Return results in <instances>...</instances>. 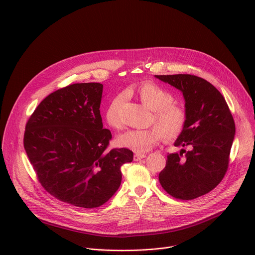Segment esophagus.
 <instances>
[{"label":"esophagus","instance_id":"obj_1","mask_svg":"<svg viewBox=\"0 0 255 255\" xmlns=\"http://www.w3.org/2000/svg\"><path fill=\"white\" fill-rule=\"evenodd\" d=\"M144 157H146V154H145V153H135L134 154V160L135 161H138V160H140Z\"/></svg>","mask_w":255,"mask_h":255}]
</instances>
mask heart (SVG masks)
<instances>
[{
	"instance_id": "b5f03b06",
	"label": "heart",
	"mask_w": 255,
	"mask_h": 255,
	"mask_svg": "<svg viewBox=\"0 0 255 255\" xmlns=\"http://www.w3.org/2000/svg\"><path fill=\"white\" fill-rule=\"evenodd\" d=\"M131 94L136 95L143 105L153 111L151 123L155 126L123 133L118 138L121 146L138 153L145 152L156 145L162 137L165 141H172L185 131L189 118L187 108L173 102V95L168 90L153 82H143L135 87ZM121 103L122 96H116L105 112L107 124L116 130L123 127L120 117Z\"/></svg>"
}]
</instances>
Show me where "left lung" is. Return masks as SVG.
Masks as SVG:
<instances>
[{"mask_svg":"<svg viewBox=\"0 0 255 255\" xmlns=\"http://www.w3.org/2000/svg\"><path fill=\"white\" fill-rule=\"evenodd\" d=\"M155 77L183 92L189 116L185 131L174 143L189 150L167 155L159 183L171 197L193 200L211 192L225 176L234 119L222 94L206 80L193 75Z\"/></svg>","mask_w":255,"mask_h":255,"instance_id":"left-lung-1","label":"left lung"}]
</instances>
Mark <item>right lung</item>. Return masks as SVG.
<instances>
[{
  "instance_id": "1",
  "label": "right lung",
  "mask_w": 255,
  "mask_h": 255,
  "mask_svg": "<svg viewBox=\"0 0 255 255\" xmlns=\"http://www.w3.org/2000/svg\"><path fill=\"white\" fill-rule=\"evenodd\" d=\"M103 85L72 84L48 95L28 119L24 148L42 188L69 205H104L121 185L127 148L108 150L112 139L100 114Z\"/></svg>"
}]
</instances>
